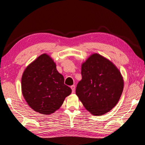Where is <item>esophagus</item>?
Here are the masks:
<instances>
[{
  "mask_svg": "<svg viewBox=\"0 0 145 145\" xmlns=\"http://www.w3.org/2000/svg\"><path fill=\"white\" fill-rule=\"evenodd\" d=\"M71 88L72 89V93H74V91H75V89H76V86L75 85H72L71 86Z\"/></svg>",
  "mask_w": 145,
  "mask_h": 145,
  "instance_id": "1",
  "label": "esophagus"
}]
</instances>
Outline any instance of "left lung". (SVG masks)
Wrapping results in <instances>:
<instances>
[{
	"label": "left lung",
	"mask_w": 145,
	"mask_h": 145,
	"mask_svg": "<svg viewBox=\"0 0 145 145\" xmlns=\"http://www.w3.org/2000/svg\"><path fill=\"white\" fill-rule=\"evenodd\" d=\"M82 80L76 94L83 106L94 116H102L114 107L123 89V80L116 66L98 54L82 65Z\"/></svg>",
	"instance_id": "8db88e82"
}]
</instances>
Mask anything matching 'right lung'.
<instances>
[{
	"instance_id": "right-lung-1",
	"label": "right lung",
	"mask_w": 145,
	"mask_h": 145,
	"mask_svg": "<svg viewBox=\"0 0 145 145\" xmlns=\"http://www.w3.org/2000/svg\"><path fill=\"white\" fill-rule=\"evenodd\" d=\"M22 91L35 111L48 115L62 106L71 89L64 84V77L50 57L43 54L25 69L22 77Z\"/></svg>"
}]
</instances>
